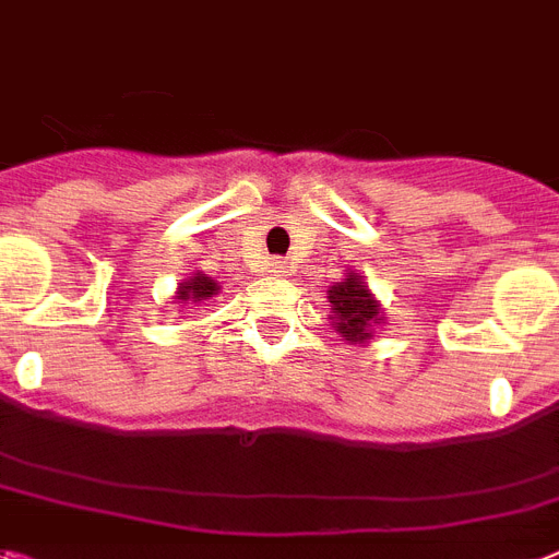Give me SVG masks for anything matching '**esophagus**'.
I'll return each mask as SVG.
<instances>
[{"label":"esophagus","mask_w":559,"mask_h":559,"mask_svg":"<svg viewBox=\"0 0 559 559\" xmlns=\"http://www.w3.org/2000/svg\"><path fill=\"white\" fill-rule=\"evenodd\" d=\"M270 272H272V275H284V264H281V261H272Z\"/></svg>","instance_id":"34e87169"}]
</instances>
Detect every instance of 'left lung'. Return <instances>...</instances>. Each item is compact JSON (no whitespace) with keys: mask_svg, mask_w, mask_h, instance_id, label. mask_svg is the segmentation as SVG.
<instances>
[{"mask_svg":"<svg viewBox=\"0 0 559 559\" xmlns=\"http://www.w3.org/2000/svg\"><path fill=\"white\" fill-rule=\"evenodd\" d=\"M330 307H333V326L344 342L365 344L373 335V326L382 324V304L376 301L373 293L367 289L365 275L350 270L342 281H335L326 289Z\"/></svg>","mask_w":559,"mask_h":559,"instance_id":"obj_1","label":"left lung"}]
</instances>
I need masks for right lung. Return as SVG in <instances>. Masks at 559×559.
<instances>
[{
	"label": "right lung",
	"instance_id": "1",
	"mask_svg": "<svg viewBox=\"0 0 559 559\" xmlns=\"http://www.w3.org/2000/svg\"><path fill=\"white\" fill-rule=\"evenodd\" d=\"M217 281H212L209 275H203V272H192L189 278H183V284L177 287V304H201L206 301V298H212V295H217Z\"/></svg>",
	"mask_w": 559,
	"mask_h": 559
}]
</instances>
